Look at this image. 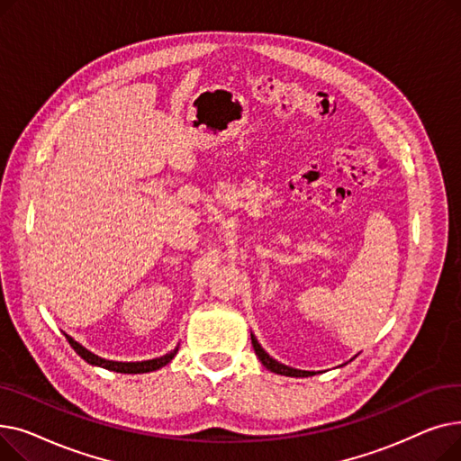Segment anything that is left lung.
<instances>
[{
  "mask_svg": "<svg viewBox=\"0 0 461 461\" xmlns=\"http://www.w3.org/2000/svg\"><path fill=\"white\" fill-rule=\"evenodd\" d=\"M250 336H252V346H254V351H256L258 358L261 360V365H263L265 368H267V370H271V372H275V374H280V375H287V377H310V375L316 374V372L297 370V368H289V366L282 365V362L275 360L273 357H269L267 353H265V349L259 346V342L256 340V336H254V334H250Z\"/></svg>",
  "mask_w": 461,
  "mask_h": 461,
  "instance_id": "left-lung-1",
  "label": "left lung"
}]
</instances>
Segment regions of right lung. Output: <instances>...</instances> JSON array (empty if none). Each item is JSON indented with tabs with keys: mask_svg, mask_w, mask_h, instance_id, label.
Instances as JSON below:
<instances>
[{
	"mask_svg": "<svg viewBox=\"0 0 461 461\" xmlns=\"http://www.w3.org/2000/svg\"><path fill=\"white\" fill-rule=\"evenodd\" d=\"M65 338L68 340L70 348L75 349L86 362H89V365L93 366H101V368H106V370H112V372H119V374H148V372H155L162 366H166L169 360H172L177 353L179 348H176L174 351H169L158 358H151V360H141V362H117V360H106L99 355H95L91 351H87L84 346H80L77 340H72V338L68 334H65Z\"/></svg>",
	"mask_w": 461,
	"mask_h": 461,
	"instance_id": "add662e5",
	"label": "right lung"
}]
</instances>
